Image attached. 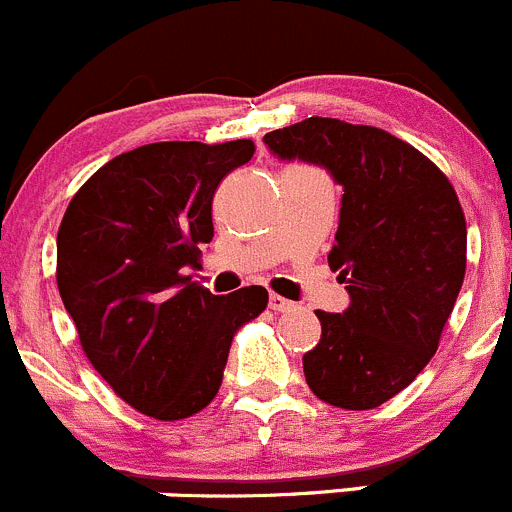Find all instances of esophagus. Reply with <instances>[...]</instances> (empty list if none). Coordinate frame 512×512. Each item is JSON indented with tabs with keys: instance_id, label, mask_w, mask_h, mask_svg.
<instances>
[{
	"instance_id": "1",
	"label": "esophagus",
	"mask_w": 512,
	"mask_h": 512,
	"mask_svg": "<svg viewBox=\"0 0 512 512\" xmlns=\"http://www.w3.org/2000/svg\"><path fill=\"white\" fill-rule=\"evenodd\" d=\"M270 308L275 310V313H285V310H293L295 303H293V300L283 298V295L272 293V295H270Z\"/></svg>"
}]
</instances>
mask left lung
<instances>
[{
	"label": "left lung",
	"instance_id": "left-lung-1",
	"mask_svg": "<svg viewBox=\"0 0 512 512\" xmlns=\"http://www.w3.org/2000/svg\"><path fill=\"white\" fill-rule=\"evenodd\" d=\"M265 143L280 159L326 166L343 186L328 265L351 305L315 310L321 341L303 356L305 381L331 407H381L429 364L460 295L467 224L455 186L412 143L374 126L313 116Z\"/></svg>",
	"mask_w": 512,
	"mask_h": 512
}]
</instances>
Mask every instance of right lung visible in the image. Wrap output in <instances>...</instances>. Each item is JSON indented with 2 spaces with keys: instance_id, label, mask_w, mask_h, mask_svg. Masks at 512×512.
Here are the masks:
<instances>
[{
  "instance_id": "right-lung-1",
  "label": "right lung",
  "mask_w": 512,
  "mask_h": 512,
  "mask_svg": "<svg viewBox=\"0 0 512 512\" xmlns=\"http://www.w3.org/2000/svg\"><path fill=\"white\" fill-rule=\"evenodd\" d=\"M255 154L250 138L161 141L100 166L57 229V290L93 369L161 422L202 412L234 333L267 308L260 285L212 295L186 267L212 242L217 186Z\"/></svg>"
}]
</instances>
